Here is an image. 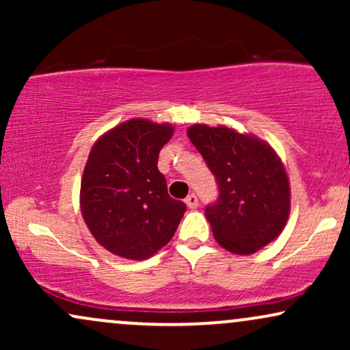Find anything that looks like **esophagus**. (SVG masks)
<instances>
[{
    "mask_svg": "<svg viewBox=\"0 0 350 350\" xmlns=\"http://www.w3.org/2000/svg\"><path fill=\"white\" fill-rule=\"evenodd\" d=\"M186 204H187L189 208H196V207H198L199 206L198 196H196V194H189L187 198H186Z\"/></svg>",
    "mask_w": 350,
    "mask_h": 350,
    "instance_id": "1",
    "label": "esophagus"
}]
</instances>
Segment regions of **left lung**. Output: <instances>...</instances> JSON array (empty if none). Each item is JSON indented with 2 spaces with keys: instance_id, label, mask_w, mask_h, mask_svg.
I'll return each instance as SVG.
<instances>
[{
  "instance_id": "8db88e82",
  "label": "left lung",
  "mask_w": 350,
  "mask_h": 350,
  "mask_svg": "<svg viewBox=\"0 0 350 350\" xmlns=\"http://www.w3.org/2000/svg\"><path fill=\"white\" fill-rule=\"evenodd\" d=\"M187 136L219 184V199L206 207L217 243L250 255L273 242L290 217V180L275 150L222 124H192Z\"/></svg>"
}]
</instances>
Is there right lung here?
I'll return each instance as SVG.
<instances>
[{
  "instance_id": "1",
  "label": "right lung",
  "mask_w": 350,
  "mask_h": 350,
  "mask_svg": "<svg viewBox=\"0 0 350 350\" xmlns=\"http://www.w3.org/2000/svg\"><path fill=\"white\" fill-rule=\"evenodd\" d=\"M174 126L131 118L92 146L82 184L80 211L95 240L113 255L146 260L174 235L186 204L167 194L158 170L161 148Z\"/></svg>"
}]
</instances>
